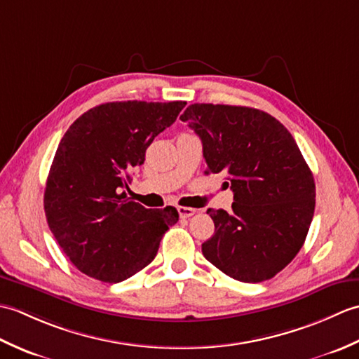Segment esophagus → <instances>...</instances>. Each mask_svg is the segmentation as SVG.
<instances>
[{
	"mask_svg": "<svg viewBox=\"0 0 359 359\" xmlns=\"http://www.w3.org/2000/svg\"><path fill=\"white\" fill-rule=\"evenodd\" d=\"M177 211H179V216H180L182 219L191 217V216L194 215V212H196L194 208H189V207H177Z\"/></svg>",
	"mask_w": 359,
	"mask_h": 359,
	"instance_id": "34e87169",
	"label": "esophagus"
}]
</instances>
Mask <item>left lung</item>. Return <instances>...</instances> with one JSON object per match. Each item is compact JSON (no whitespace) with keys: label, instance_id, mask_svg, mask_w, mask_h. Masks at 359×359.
<instances>
[{"label":"left lung","instance_id":"left-lung-1","mask_svg":"<svg viewBox=\"0 0 359 359\" xmlns=\"http://www.w3.org/2000/svg\"><path fill=\"white\" fill-rule=\"evenodd\" d=\"M180 120L201 137L207 172H224L231 211L208 210L215 234L202 253L226 276L262 282L304 245L315 212V180L288 129L247 106L194 103Z\"/></svg>","mask_w":359,"mask_h":359}]
</instances>
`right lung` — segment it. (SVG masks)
I'll use <instances>...</instances> for the list:
<instances>
[{
  "instance_id": "right-lung-1",
  "label": "right lung",
  "mask_w": 359,
  "mask_h": 359,
  "mask_svg": "<svg viewBox=\"0 0 359 359\" xmlns=\"http://www.w3.org/2000/svg\"><path fill=\"white\" fill-rule=\"evenodd\" d=\"M187 102H112L83 114L60 142L44 189L58 245L88 276L116 284L152 262L174 207L148 210L128 199L131 171Z\"/></svg>"
}]
</instances>
